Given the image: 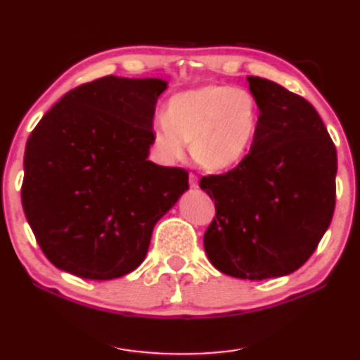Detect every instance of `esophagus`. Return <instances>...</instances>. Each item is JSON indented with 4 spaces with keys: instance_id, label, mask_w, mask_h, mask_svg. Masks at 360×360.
Listing matches in <instances>:
<instances>
[{
    "instance_id": "obj_1",
    "label": "esophagus",
    "mask_w": 360,
    "mask_h": 360,
    "mask_svg": "<svg viewBox=\"0 0 360 360\" xmlns=\"http://www.w3.org/2000/svg\"><path fill=\"white\" fill-rule=\"evenodd\" d=\"M189 184H191V187H199V179H197V176L194 174V173H191L189 174Z\"/></svg>"
}]
</instances>
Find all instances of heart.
Listing matches in <instances>:
<instances>
[{"label":"heart","mask_w":360,"mask_h":360,"mask_svg":"<svg viewBox=\"0 0 360 360\" xmlns=\"http://www.w3.org/2000/svg\"><path fill=\"white\" fill-rule=\"evenodd\" d=\"M165 117L151 127L161 158L179 160L184 143H191V155L200 168L224 171L250 151L259 127V105L246 89L204 84L174 94L166 103Z\"/></svg>","instance_id":"b5f03b06"}]
</instances>
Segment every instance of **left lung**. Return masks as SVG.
Returning a JSON list of instances; mask_svg holds the SVG:
<instances>
[{"instance_id": "8db88e82", "label": "left lung", "mask_w": 360, "mask_h": 360, "mask_svg": "<svg viewBox=\"0 0 360 360\" xmlns=\"http://www.w3.org/2000/svg\"><path fill=\"white\" fill-rule=\"evenodd\" d=\"M259 127L236 168L199 186L215 200L204 248L224 274L262 281L308 261L336 205V146L320 114L302 96L248 77Z\"/></svg>"}]
</instances>
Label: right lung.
Listing matches in <instances>:
<instances>
[{
	"label": "right lung",
	"mask_w": 360,
	"mask_h": 360,
	"mask_svg": "<svg viewBox=\"0 0 360 360\" xmlns=\"http://www.w3.org/2000/svg\"><path fill=\"white\" fill-rule=\"evenodd\" d=\"M163 79L104 77L68 91L30 134L22 209L40 250L81 279L129 274L156 221L189 187L182 168L151 163Z\"/></svg>",
	"instance_id": "add662e5"
}]
</instances>
